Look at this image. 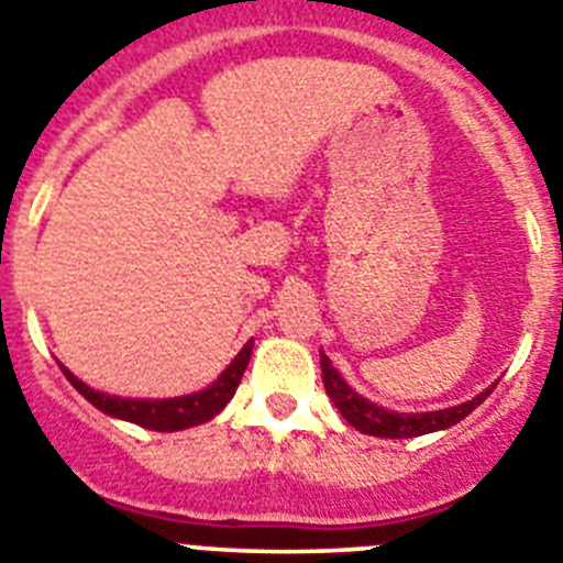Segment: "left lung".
I'll list each match as a JSON object with an SVG mask.
<instances>
[{"label": "left lung", "mask_w": 563, "mask_h": 563, "mask_svg": "<svg viewBox=\"0 0 563 563\" xmlns=\"http://www.w3.org/2000/svg\"><path fill=\"white\" fill-rule=\"evenodd\" d=\"M321 377H324V389L330 395V400L335 402L338 411L343 415V420L355 426L357 431L372 437H386V440H406V437H420L431 434V431L451 429L460 420H465L471 411L485 400L496 386L482 391L474 400L462 402V406H451V409L442 411H426V415H397V411H386L375 402H369L366 397H361L357 391H352L346 386L341 375L335 372V366L330 363V357L321 352Z\"/></svg>", "instance_id": "8db88e82"}]
</instances>
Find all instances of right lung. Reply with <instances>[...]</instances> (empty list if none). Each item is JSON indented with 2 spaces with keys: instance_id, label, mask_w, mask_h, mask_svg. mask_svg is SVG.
Segmentation results:
<instances>
[{
  "instance_id": "1",
  "label": "right lung",
  "mask_w": 563,
  "mask_h": 563,
  "mask_svg": "<svg viewBox=\"0 0 563 563\" xmlns=\"http://www.w3.org/2000/svg\"><path fill=\"white\" fill-rule=\"evenodd\" d=\"M253 341H247L242 346L233 363L222 372L217 380L208 386V389L197 391V395L186 397H172V400H126V397H109L103 391L89 389L87 383L78 380L69 369L62 372L67 375V380L87 397L96 409H101L109 417H121V420L134 422V426H143V429L152 431H183L191 429V426H200V422L211 420L213 415H220L225 409V402L236 395L242 375H245V366L251 361Z\"/></svg>"
}]
</instances>
